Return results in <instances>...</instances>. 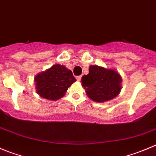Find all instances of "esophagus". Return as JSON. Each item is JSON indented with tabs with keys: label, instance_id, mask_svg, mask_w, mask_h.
<instances>
[{
	"label": "esophagus",
	"instance_id": "1",
	"mask_svg": "<svg viewBox=\"0 0 156 156\" xmlns=\"http://www.w3.org/2000/svg\"><path fill=\"white\" fill-rule=\"evenodd\" d=\"M81 77H82V76H76V80H77L80 81L81 80Z\"/></svg>",
	"mask_w": 156,
	"mask_h": 156
}]
</instances>
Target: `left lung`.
<instances>
[{
  "instance_id": "8db88e82",
  "label": "left lung",
  "mask_w": 156,
  "mask_h": 156,
  "mask_svg": "<svg viewBox=\"0 0 156 156\" xmlns=\"http://www.w3.org/2000/svg\"><path fill=\"white\" fill-rule=\"evenodd\" d=\"M121 76L113 69L93 65L81 82L86 93L93 101L102 103L113 99L121 90Z\"/></svg>"
}]
</instances>
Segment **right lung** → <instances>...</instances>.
<instances>
[{"label": "right lung", "instance_id": "add662e5", "mask_svg": "<svg viewBox=\"0 0 156 156\" xmlns=\"http://www.w3.org/2000/svg\"><path fill=\"white\" fill-rule=\"evenodd\" d=\"M37 92L41 97L57 100L63 97L68 87L76 80L70 69L63 65L56 64L36 76Z\"/></svg>", "mask_w": 156, "mask_h": 156}]
</instances>
